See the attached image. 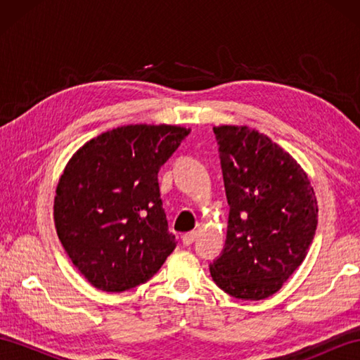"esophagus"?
I'll return each mask as SVG.
<instances>
[{"label":"esophagus","instance_id":"obj_1","mask_svg":"<svg viewBox=\"0 0 360 360\" xmlns=\"http://www.w3.org/2000/svg\"><path fill=\"white\" fill-rule=\"evenodd\" d=\"M196 236H198V232H196V231L187 232V233L182 235V243H184L186 246H190V244H192V243L196 240Z\"/></svg>","mask_w":360,"mask_h":360}]
</instances>
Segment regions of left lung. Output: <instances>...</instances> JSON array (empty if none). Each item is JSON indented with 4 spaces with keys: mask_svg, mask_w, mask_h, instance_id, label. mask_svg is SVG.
I'll list each match as a JSON object with an SVG mask.
<instances>
[{
    "mask_svg": "<svg viewBox=\"0 0 360 360\" xmlns=\"http://www.w3.org/2000/svg\"><path fill=\"white\" fill-rule=\"evenodd\" d=\"M213 133L231 210L212 278L235 298L262 300L308 254L319 215L314 188L297 160L257 129L221 125Z\"/></svg>",
    "mask_w": 360,
    "mask_h": 360,
    "instance_id": "left-lung-1",
    "label": "left lung"
}]
</instances>
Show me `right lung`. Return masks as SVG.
Returning <instances> with one entry per match:
<instances>
[{
  "label": "right lung",
  "mask_w": 360,
  "mask_h": 360,
  "mask_svg": "<svg viewBox=\"0 0 360 360\" xmlns=\"http://www.w3.org/2000/svg\"><path fill=\"white\" fill-rule=\"evenodd\" d=\"M190 129L127 125L102 133L70 159L53 221L74 266L97 289L122 292L155 275L176 248L158 173Z\"/></svg>",
  "instance_id": "1"
}]
</instances>
